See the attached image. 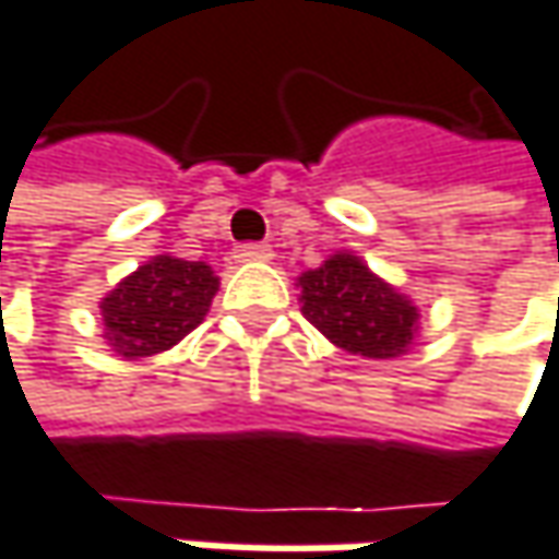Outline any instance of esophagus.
<instances>
[{"label":"esophagus","instance_id":"obj_1","mask_svg":"<svg viewBox=\"0 0 559 559\" xmlns=\"http://www.w3.org/2000/svg\"><path fill=\"white\" fill-rule=\"evenodd\" d=\"M235 258L241 263H266L273 258V251H270V245H241V248H235Z\"/></svg>","mask_w":559,"mask_h":559}]
</instances>
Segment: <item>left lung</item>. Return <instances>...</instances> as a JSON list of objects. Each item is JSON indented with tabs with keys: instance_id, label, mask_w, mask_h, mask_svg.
Masks as SVG:
<instances>
[{
	"instance_id": "1",
	"label": "left lung",
	"mask_w": 559,
	"mask_h": 559,
	"mask_svg": "<svg viewBox=\"0 0 559 559\" xmlns=\"http://www.w3.org/2000/svg\"><path fill=\"white\" fill-rule=\"evenodd\" d=\"M301 314L334 346L366 356H404L419 337V308L414 299L384 283L353 251H337L299 280Z\"/></svg>"
}]
</instances>
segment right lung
I'll use <instances>...</instances> for the list:
<instances>
[{
    "label": "right lung",
    "mask_w": 559,
    "mask_h": 559,
    "mask_svg": "<svg viewBox=\"0 0 559 559\" xmlns=\"http://www.w3.org/2000/svg\"><path fill=\"white\" fill-rule=\"evenodd\" d=\"M216 293L210 263L155 254L100 299V337L120 359L165 353L203 324Z\"/></svg>",
    "instance_id": "obj_1"
}]
</instances>
